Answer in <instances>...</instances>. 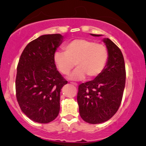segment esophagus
Here are the masks:
<instances>
[{"label":"esophagus","mask_w":146,"mask_h":146,"mask_svg":"<svg viewBox=\"0 0 146 146\" xmlns=\"http://www.w3.org/2000/svg\"><path fill=\"white\" fill-rule=\"evenodd\" d=\"M70 83L72 84H73L74 86H78V84L76 83V82H71Z\"/></svg>","instance_id":"1"}]
</instances>
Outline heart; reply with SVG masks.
<instances>
[{
  "label": "heart",
  "mask_w": 146,
  "mask_h": 146,
  "mask_svg": "<svg viewBox=\"0 0 146 146\" xmlns=\"http://www.w3.org/2000/svg\"><path fill=\"white\" fill-rule=\"evenodd\" d=\"M64 51L56 52L54 62L61 74L68 75L75 65L77 68L70 75L69 78L78 80L92 79L103 71L108 59V51L102 44L84 38L72 40L64 47Z\"/></svg>",
  "instance_id": "heart-1"
}]
</instances>
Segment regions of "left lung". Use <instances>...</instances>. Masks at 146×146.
I'll list each match as a JSON object with an SVG mask.
<instances>
[{"mask_svg":"<svg viewBox=\"0 0 146 146\" xmlns=\"http://www.w3.org/2000/svg\"><path fill=\"white\" fill-rule=\"evenodd\" d=\"M103 41L108 51L106 65L95 79L80 84L77 94L80 115L84 121L92 124L108 121L117 112L125 84L124 59L120 49L109 38Z\"/></svg>","mask_w":146,"mask_h":146,"instance_id":"obj_1","label":"left lung"}]
</instances>
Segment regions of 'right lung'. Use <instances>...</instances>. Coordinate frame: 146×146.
<instances>
[{
    "mask_svg": "<svg viewBox=\"0 0 146 146\" xmlns=\"http://www.w3.org/2000/svg\"><path fill=\"white\" fill-rule=\"evenodd\" d=\"M62 40L60 34L40 36L20 57L16 96L23 112L36 122L49 123L59 113L60 90L68 82L57 70L54 55Z\"/></svg>",
    "mask_w": 146,
    "mask_h": 146,
    "instance_id": "right-lung-1",
    "label": "right lung"
}]
</instances>
